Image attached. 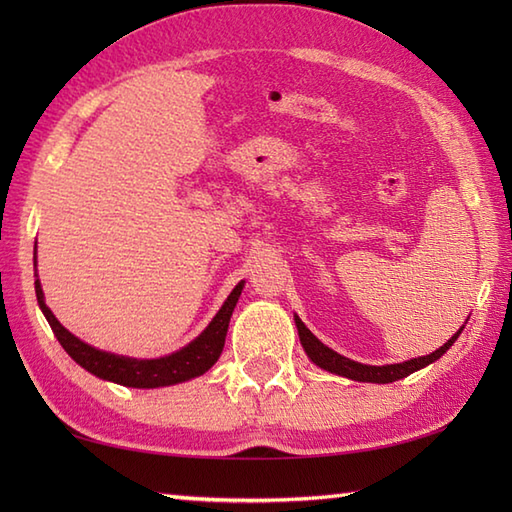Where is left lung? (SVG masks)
Returning <instances> with one entry per match:
<instances>
[{
  "instance_id": "1",
  "label": "left lung",
  "mask_w": 512,
  "mask_h": 512,
  "mask_svg": "<svg viewBox=\"0 0 512 512\" xmlns=\"http://www.w3.org/2000/svg\"><path fill=\"white\" fill-rule=\"evenodd\" d=\"M295 323H297V330H299V339H301L303 350H306V354L310 356L312 363H317L319 367L328 369V372H332V374H339V376H345V378L358 380V383H394V380H400V378H405V376H409L413 372H418V369L427 367L433 361H438V358L455 343V339H458L462 328H464V325H462V328L455 332L447 343H444L442 347H438V350L433 352V354H429V356H418V358H411V361H405V363L378 367V365L356 363V361H350V358L336 354L334 350H330L328 345H323L317 339V336H314L306 328V325H303V321L299 317H295Z\"/></svg>"
}]
</instances>
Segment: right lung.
Wrapping results in <instances>:
<instances>
[{"mask_svg":"<svg viewBox=\"0 0 512 512\" xmlns=\"http://www.w3.org/2000/svg\"><path fill=\"white\" fill-rule=\"evenodd\" d=\"M35 270H37V257H35ZM242 288H244V281H239L231 295H228V299L224 301L222 310L217 312L215 319L209 323V328H206L198 339L191 341L187 347H182L180 352H173L162 358H151V361H138V358L101 352L96 350V347L83 343L81 339H76L72 332L65 330L63 325L54 319V314L46 306V301H43V290H41L39 279H35L39 308L43 310V314H46L50 328L54 336L59 339V343L63 345V350L68 352L83 369H88L90 374L99 376L103 380H112V383H118V385L138 387V389L176 385V383H182V380H189L209 372L224 350L228 321H231V314L239 295H242Z\"/></svg>","mask_w":512,"mask_h":512,"instance_id":"obj_1","label":"right lung"}]
</instances>
